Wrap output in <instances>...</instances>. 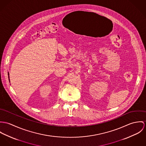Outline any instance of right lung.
Listing matches in <instances>:
<instances>
[{"label":"right lung","mask_w":146,"mask_h":146,"mask_svg":"<svg viewBox=\"0 0 146 146\" xmlns=\"http://www.w3.org/2000/svg\"><path fill=\"white\" fill-rule=\"evenodd\" d=\"M8 75H9V74H8ZM8 78H9V77H8Z\"/></svg>","instance_id":"obj_1"}]
</instances>
